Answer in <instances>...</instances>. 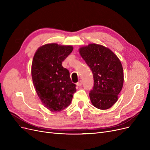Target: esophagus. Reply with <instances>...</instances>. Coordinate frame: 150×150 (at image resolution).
<instances>
[{"label":"esophagus","mask_w":150,"mask_h":150,"mask_svg":"<svg viewBox=\"0 0 150 150\" xmlns=\"http://www.w3.org/2000/svg\"><path fill=\"white\" fill-rule=\"evenodd\" d=\"M76 84H77V86H81L82 84V81L81 80H80L78 82H77Z\"/></svg>","instance_id":"1"}]
</instances>
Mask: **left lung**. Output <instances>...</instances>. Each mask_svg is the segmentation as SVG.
<instances>
[{
	"mask_svg": "<svg viewBox=\"0 0 150 150\" xmlns=\"http://www.w3.org/2000/svg\"><path fill=\"white\" fill-rule=\"evenodd\" d=\"M79 53L94 77V87L89 92L92 105L100 110L108 109L117 101L123 87L120 61L110 50L94 43L81 48Z\"/></svg>",
	"mask_w": 150,
	"mask_h": 150,
	"instance_id": "8db88e82",
	"label": "left lung"
}]
</instances>
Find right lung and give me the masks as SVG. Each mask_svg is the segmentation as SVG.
Masks as SVG:
<instances>
[{
  "instance_id": "1",
  "label": "right lung",
  "mask_w": 150,
  "mask_h": 150,
  "mask_svg": "<svg viewBox=\"0 0 150 150\" xmlns=\"http://www.w3.org/2000/svg\"><path fill=\"white\" fill-rule=\"evenodd\" d=\"M73 50L71 46L50 43L40 47L34 55L32 64L34 87L42 104L51 112L68 107L76 91L69 71L62 66Z\"/></svg>"
}]
</instances>
